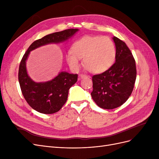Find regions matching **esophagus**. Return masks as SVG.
<instances>
[{"instance_id": "obj_1", "label": "esophagus", "mask_w": 159, "mask_h": 159, "mask_svg": "<svg viewBox=\"0 0 159 159\" xmlns=\"http://www.w3.org/2000/svg\"><path fill=\"white\" fill-rule=\"evenodd\" d=\"M80 78H88V76L85 75V74H80Z\"/></svg>"}]
</instances>
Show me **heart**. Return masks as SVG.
Masks as SVG:
<instances>
[{"label": "heart", "mask_w": 159, "mask_h": 159, "mask_svg": "<svg viewBox=\"0 0 159 159\" xmlns=\"http://www.w3.org/2000/svg\"><path fill=\"white\" fill-rule=\"evenodd\" d=\"M70 52L66 60L71 69L78 70L80 60L84 58V67L93 74H100L109 69L116 57L114 43L105 36L81 37L73 43Z\"/></svg>", "instance_id": "1"}]
</instances>
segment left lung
Returning <instances> with one entry per match:
<instances>
[{"label": "left lung", "mask_w": 159, "mask_h": 159, "mask_svg": "<svg viewBox=\"0 0 159 159\" xmlns=\"http://www.w3.org/2000/svg\"><path fill=\"white\" fill-rule=\"evenodd\" d=\"M115 62L109 69L92 76L91 97L101 108L112 109L121 106L132 93L137 77L135 60L125 43L114 36Z\"/></svg>", "instance_id": "1"}]
</instances>
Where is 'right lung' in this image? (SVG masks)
<instances>
[{"instance_id":"1","label":"right lung","mask_w":159,"mask_h":159,"mask_svg":"<svg viewBox=\"0 0 159 159\" xmlns=\"http://www.w3.org/2000/svg\"><path fill=\"white\" fill-rule=\"evenodd\" d=\"M78 29L70 28L46 35L34 42L21 60L18 70V81L22 93L28 104L38 112L52 114L58 111L66 102L70 88L78 81V74L61 72L47 82L36 83L28 75L26 61L30 52L50 43H58L69 39Z\"/></svg>"}]
</instances>
